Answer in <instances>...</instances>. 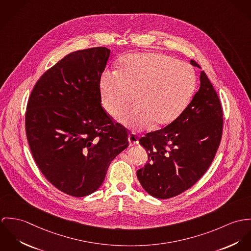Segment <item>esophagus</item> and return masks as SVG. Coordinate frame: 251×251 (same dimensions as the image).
<instances>
[{
  "label": "esophagus",
  "instance_id": "1",
  "mask_svg": "<svg viewBox=\"0 0 251 251\" xmlns=\"http://www.w3.org/2000/svg\"><path fill=\"white\" fill-rule=\"evenodd\" d=\"M129 142H130V145H136L139 143V137L136 133H131L129 135Z\"/></svg>",
  "mask_w": 251,
  "mask_h": 251
}]
</instances>
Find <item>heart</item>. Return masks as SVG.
<instances>
[{"instance_id":"1","label":"heart","mask_w":251,"mask_h":251,"mask_svg":"<svg viewBox=\"0 0 251 251\" xmlns=\"http://www.w3.org/2000/svg\"><path fill=\"white\" fill-rule=\"evenodd\" d=\"M102 102L112 115L135 129L152 123L154 128L174 122L189 105L195 87L193 68L178 59L158 53L124 56L116 72H106L100 82Z\"/></svg>"}]
</instances>
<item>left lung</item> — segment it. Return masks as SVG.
Listing matches in <instances>:
<instances>
[{
  "instance_id": "obj_1",
  "label": "left lung",
  "mask_w": 251,
  "mask_h": 251,
  "mask_svg": "<svg viewBox=\"0 0 251 251\" xmlns=\"http://www.w3.org/2000/svg\"><path fill=\"white\" fill-rule=\"evenodd\" d=\"M191 63L199 67L195 60ZM223 115L219 96L201 71L200 87L182 114L139 139L148 153V162L137 171L142 188L156 198L167 199L194 186L216 156L223 136Z\"/></svg>"
}]
</instances>
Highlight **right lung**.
<instances>
[{
    "label": "right lung",
    "instance_id": "obj_1",
    "mask_svg": "<svg viewBox=\"0 0 251 251\" xmlns=\"http://www.w3.org/2000/svg\"><path fill=\"white\" fill-rule=\"evenodd\" d=\"M110 49L73 52L34 85L26 112L32 157L60 192L82 197L102 185L112 160L129 145L128 131L101 106L99 82Z\"/></svg>",
    "mask_w": 251,
    "mask_h": 251
}]
</instances>
